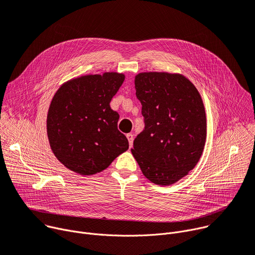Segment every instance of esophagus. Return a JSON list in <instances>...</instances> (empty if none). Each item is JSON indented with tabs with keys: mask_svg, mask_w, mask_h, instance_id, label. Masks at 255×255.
<instances>
[{
	"mask_svg": "<svg viewBox=\"0 0 255 255\" xmlns=\"http://www.w3.org/2000/svg\"><path fill=\"white\" fill-rule=\"evenodd\" d=\"M126 136H127V138H128V141H129V146H130V147H132V145H133V134H131V133H128Z\"/></svg>",
	"mask_w": 255,
	"mask_h": 255,
	"instance_id": "esophagus-1",
	"label": "esophagus"
}]
</instances>
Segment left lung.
Wrapping results in <instances>:
<instances>
[{"label": "left lung", "instance_id": "left-lung-1", "mask_svg": "<svg viewBox=\"0 0 255 255\" xmlns=\"http://www.w3.org/2000/svg\"><path fill=\"white\" fill-rule=\"evenodd\" d=\"M144 129L131 149L143 175L170 185L199 160L206 137L203 103L196 87L183 75L144 72L135 76Z\"/></svg>", "mask_w": 255, "mask_h": 255}]
</instances>
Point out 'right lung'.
<instances>
[{"mask_svg": "<svg viewBox=\"0 0 255 255\" xmlns=\"http://www.w3.org/2000/svg\"><path fill=\"white\" fill-rule=\"evenodd\" d=\"M124 74L81 76L64 83L54 96L47 119L51 148L61 163L80 175L107 169L129 147L118 130L119 114L110 103Z\"/></svg>", "mask_w": 255, "mask_h": 255, "instance_id": "1", "label": "right lung"}]
</instances>
